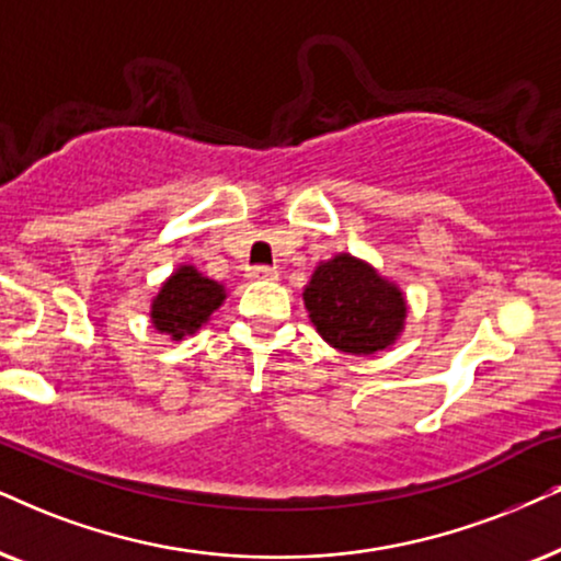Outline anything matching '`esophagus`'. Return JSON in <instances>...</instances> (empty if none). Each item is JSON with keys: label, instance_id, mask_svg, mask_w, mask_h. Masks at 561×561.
I'll return each mask as SVG.
<instances>
[{"label": "esophagus", "instance_id": "obj_1", "mask_svg": "<svg viewBox=\"0 0 561 561\" xmlns=\"http://www.w3.org/2000/svg\"><path fill=\"white\" fill-rule=\"evenodd\" d=\"M279 276V272L272 266H253L248 268V279H276Z\"/></svg>", "mask_w": 561, "mask_h": 561}]
</instances>
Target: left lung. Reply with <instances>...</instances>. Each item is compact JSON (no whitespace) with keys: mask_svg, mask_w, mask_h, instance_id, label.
<instances>
[{"mask_svg":"<svg viewBox=\"0 0 561 561\" xmlns=\"http://www.w3.org/2000/svg\"><path fill=\"white\" fill-rule=\"evenodd\" d=\"M302 302L323 342L357 357L393 346L409 313L401 287L352 253L321 261Z\"/></svg>","mask_w":561,"mask_h":561,"instance_id":"8db88e82","label":"left lung"}]
</instances>
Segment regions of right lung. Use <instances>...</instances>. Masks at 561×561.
Listing matches in <instances>:
<instances>
[{"instance_id":"1","label":"right lung","mask_w":561,"mask_h":561,"mask_svg":"<svg viewBox=\"0 0 561 561\" xmlns=\"http://www.w3.org/2000/svg\"><path fill=\"white\" fill-rule=\"evenodd\" d=\"M228 289L209 279L196 266L183 264L175 268L160 285V293L152 297L150 323L160 333H168L173 342L194 336L211 313L225 302Z\"/></svg>"}]
</instances>
